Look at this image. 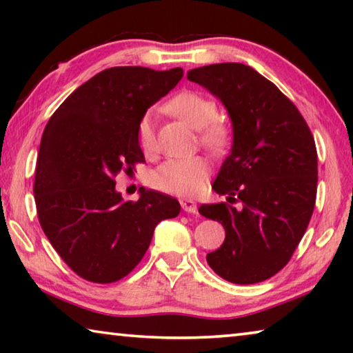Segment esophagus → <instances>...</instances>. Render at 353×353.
Masks as SVG:
<instances>
[{
  "label": "esophagus",
  "mask_w": 353,
  "mask_h": 353,
  "mask_svg": "<svg viewBox=\"0 0 353 353\" xmlns=\"http://www.w3.org/2000/svg\"><path fill=\"white\" fill-rule=\"evenodd\" d=\"M181 205L182 208L187 213H196L198 212V207H196V202L191 201V199H182L181 201Z\"/></svg>",
  "instance_id": "esophagus-1"
}]
</instances>
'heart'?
<instances>
[{
  "label": "heart",
  "instance_id": "heart-1",
  "mask_svg": "<svg viewBox=\"0 0 353 353\" xmlns=\"http://www.w3.org/2000/svg\"><path fill=\"white\" fill-rule=\"evenodd\" d=\"M166 110L191 128L199 129L201 145L210 151H223L230 143V124L218 117L216 103L205 94L198 92L179 93L168 101ZM137 134L143 151L152 152L155 149V132L152 115L149 112L141 117ZM207 176L208 163L205 159H170L151 172L149 183L165 193L190 196L202 188Z\"/></svg>",
  "mask_w": 353,
  "mask_h": 353
}]
</instances>
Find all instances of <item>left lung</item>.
<instances>
[{"mask_svg":"<svg viewBox=\"0 0 353 353\" xmlns=\"http://www.w3.org/2000/svg\"><path fill=\"white\" fill-rule=\"evenodd\" d=\"M188 79L223 101L234 124L232 152L212 185L227 202L199 207L225 230L207 263L227 282H263L286 266L312 219L318 191L313 134L294 103L248 65H207L188 71Z\"/></svg>","mask_w":353,"mask_h":353,"instance_id":"1","label":"left lung"}]
</instances>
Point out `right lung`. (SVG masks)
Instances as JSON below:
<instances>
[{
    "mask_svg": "<svg viewBox=\"0 0 353 353\" xmlns=\"http://www.w3.org/2000/svg\"><path fill=\"white\" fill-rule=\"evenodd\" d=\"M183 70L113 67L82 83L48 121L35 165L41 229L62 260L93 283L126 277L141 261L160 221L181 213L177 199L140 188L124 202L119 172L145 162L139 123Z\"/></svg>",
    "mask_w": 353,
    "mask_h": 353,
    "instance_id": "1",
    "label": "right lung"
}]
</instances>
